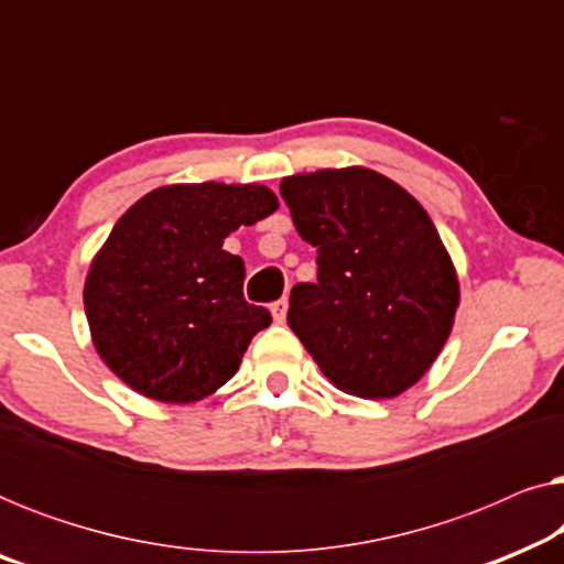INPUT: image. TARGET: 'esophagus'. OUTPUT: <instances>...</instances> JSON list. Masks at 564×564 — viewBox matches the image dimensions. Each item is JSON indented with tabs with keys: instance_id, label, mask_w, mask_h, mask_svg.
<instances>
[{
	"instance_id": "obj_1",
	"label": "esophagus",
	"mask_w": 564,
	"mask_h": 564,
	"mask_svg": "<svg viewBox=\"0 0 564 564\" xmlns=\"http://www.w3.org/2000/svg\"><path fill=\"white\" fill-rule=\"evenodd\" d=\"M272 315L276 323H284V318H288V297H280L276 303H272Z\"/></svg>"
}]
</instances>
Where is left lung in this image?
Returning a JSON list of instances; mask_svg holds the SVG:
<instances>
[{"mask_svg":"<svg viewBox=\"0 0 564 564\" xmlns=\"http://www.w3.org/2000/svg\"><path fill=\"white\" fill-rule=\"evenodd\" d=\"M318 280L292 288L288 323L338 390L395 398L449 338L452 259L429 213L372 169H323L280 184Z\"/></svg>","mask_w":564,"mask_h":564,"instance_id":"left-lung-1","label":"left lung"}]
</instances>
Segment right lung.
<instances>
[{
  "mask_svg": "<svg viewBox=\"0 0 564 564\" xmlns=\"http://www.w3.org/2000/svg\"><path fill=\"white\" fill-rule=\"evenodd\" d=\"M276 210L261 184H172L115 223L84 284L99 357L145 398L192 403L238 372L272 323L246 303L241 257L223 241Z\"/></svg>",
  "mask_w": 564,
  "mask_h": 564,
  "instance_id": "obj_1",
  "label": "right lung"
}]
</instances>
